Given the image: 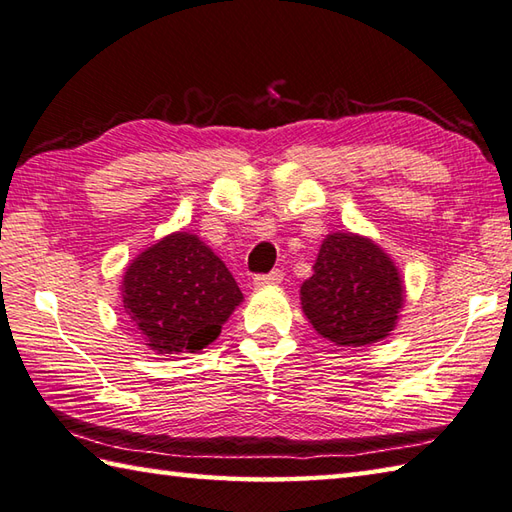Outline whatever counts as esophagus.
Here are the masks:
<instances>
[{"mask_svg": "<svg viewBox=\"0 0 512 512\" xmlns=\"http://www.w3.org/2000/svg\"><path fill=\"white\" fill-rule=\"evenodd\" d=\"M282 282H284V273H282V270H273V273H268V275H257V277L253 279L255 288L277 286V284H282Z\"/></svg>", "mask_w": 512, "mask_h": 512, "instance_id": "obj_1", "label": "esophagus"}]
</instances>
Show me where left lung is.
Returning a JSON list of instances; mask_svg holds the SVG:
<instances>
[{
	"instance_id": "8db88e82",
	"label": "left lung",
	"mask_w": 512,
	"mask_h": 512,
	"mask_svg": "<svg viewBox=\"0 0 512 512\" xmlns=\"http://www.w3.org/2000/svg\"><path fill=\"white\" fill-rule=\"evenodd\" d=\"M302 310L319 335L362 348L395 330L406 286L386 250L357 233H330L299 290Z\"/></svg>"
}]
</instances>
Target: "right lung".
I'll return each mask as SVG.
<instances>
[{"label":"right lung","mask_w":512,"mask_h":512,"mask_svg":"<svg viewBox=\"0 0 512 512\" xmlns=\"http://www.w3.org/2000/svg\"><path fill=\"white\" fill-rule=\"evenodd\" d=\"M122 299L150 350L179 355L213 344L244 295L202 239L177 230L126 266Z\"/></svg>","instance_id":"obj_1"}]
</instances>
